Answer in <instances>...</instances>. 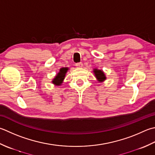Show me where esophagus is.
I'll use <instances>...</instances> for the list:
<instances>
[{"mask_svg": "<svg viewBox=\"0 0 155 155\" xmlns=\"http://www.w3.org/2000/svg\"><path fill=\"white\" fill-rule=\"evenodd\" d=\"M75 66H77V68H82L83 66V64L82 62H79V63H77L75 64Z\"/></svg>", "mask_w": 155, "mask_h": 155, "instance_id": "esophagus-1", "label": "esophagus"}]
</instances>
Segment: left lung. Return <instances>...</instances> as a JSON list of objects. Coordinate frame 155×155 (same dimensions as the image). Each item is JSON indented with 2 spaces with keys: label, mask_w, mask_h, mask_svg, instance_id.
<instances>
[{
  "label": "left lung",
  "mask_w": 155,
  "mask_h": 155,
  "mask_svg": "<svg viewBox=\"0 0 155 155\" xmlns=\"http://www.w3.org/2000/svg\"><path fill=\"white\" fill-rule=\"evenodd\" d=\"M93 72L95 74V77L98 80L99 82H103L106 79V77L104 74V72H103L101 70H98L97 68L93 69Z\"/></svg>",
  "instance_id": "left-lung-1"
}]
</instances>
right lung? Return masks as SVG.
I'll return each instance as SVG.
<instances>
[{
  "label": "right lung",
  "mask_w": 155,
  "mask_h": 155,
  "mask_svg": "<svg viewBox=\"0 0 155 155\" xmlns=\"http://www.w3.org/2000/svg\"><path fill=\"white\" fill-rule=\"evenodd\" d=\"M68 70V68H67V67L60 68L59 72L56 74L55 78L53 79L52 83L56 84V85H58V86L61 85V84L62 83L64 79L66 73L67 72Z\"/></svg>",
  "instance_id": "right-lung-1"
}]
</instances>
